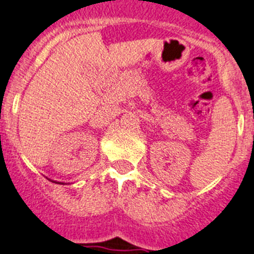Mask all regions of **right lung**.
<instances>
[{
	"instance_id": "obj_1",
	"label": "right lung",
	"mask_w": 254,
	"mask_h": 254,
	"mask_svg": "<svg viewBox=\"0 0 254 254\" xmlns=\"http://www.w3.org/2000/svg\"><path fill=\"white\" fill-rule=\"evenodd\" d=\"M55 183H57V184H64V183H59V182H55Z\"/></svg>"
}]
</instances>
